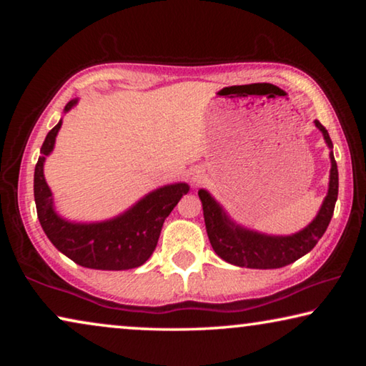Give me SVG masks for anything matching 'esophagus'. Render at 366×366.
<instances>
[{
  "mask_svg": "<svg viewBox=\"0 0 366 366\" xmlns=\"http://www.w3.org/2000/svg\"><path fill=\"white\" fill-rule=\"evenodd\" d=\"M202 181H203V174H202V171H195V172H192V182H194L195 185H198V184H202Z\"/></svg>",
  "mask_w": 366,
  "mask_h": 366,
  "instance_id": "esophagus-1",
  "label": "esophagus"
}]
</instances>
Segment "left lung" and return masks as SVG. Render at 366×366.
Segmentation results:
<instances>
[{
	"instance_id": "1",
	"label": "left lung",
	"mask_w": 366,
	"mask_h": 366,
	"mask_svg": "<svg viewBox=\"0 0 366 366\" xmlns=\"http://www.w3.org/2000/svg\"><path fill=\"white\" fill-rule=\"evenodd\" d=\"M315 124L323 132L327 147L332 148V142L326 127L320 121H315ZM337 192L339 172L336 159L331 152L330 190H327L318 216L303 231L287 235V237H271V235L247 231L244 227L235 226L207 190H198V197L203 205L209 244L224 262L242 266V268L274 269L294 263L295 259L305 255L318 244V240L323 237L325 231L330 226L334 207H336Z\"/></svg>"
}]
</instances>
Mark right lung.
I'll use <instances>...</instances> for the list:
<instances>
[{
	"label": "right lung",
	"mask_w": 366,
	"mask_h": 366,
	"mask_svg": "<svg viewBox=\"0 0 366 366\" xmlns=\"http://www.w3.org/2000/svg\"><path fill=\"white\" fill-rule=\"evenodd\" d=\"M77 100L66 104L69 111ZM61 121L48 132L41 145V157L36 161L34 174V195L36 214L43 231L51 244L72 262L92 269H131L144 264L157 249L164 219L174 209L182 195L189 192L187 184L164 185L117 218L94 224H74L54 213L51 192L43 177V163L53 150Z\"/></svg>",
	"instance_id": "add662e5"
}]
</instances>
